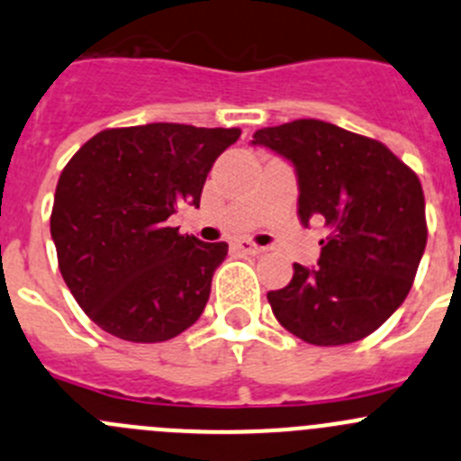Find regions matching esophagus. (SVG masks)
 <instances>
[{"instance_id": "esophagus-1", "label": "esophagus", "mask_w": 461, "mask_h": 461, "mask_svg": "<svg viewBox=\"0 0 461 461\" xmlns=\"http://www.w3.org/2000/svg\"><path fill=\"white\" fill-rule=\"evenodd\" d=\"M236 248H239L240 252H245V254H261L263 252L261 245L252 243V240H248V239H240L239 243H236Z\"/></svg>"}]
</instances>
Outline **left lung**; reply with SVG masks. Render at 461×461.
Returning a JSON list of instances; mask_svg holds the SVG:
<instances>
[{
  "label": "left lung",
  "instance_id": "left-lung-1",
  "mask_svg": "<svg viewBox=\"0 0 461 461\" xmlns=\"http://www.w3.org/2000/svg\"><path fill=\"white\" fill-rule=\"evenodd\" d=\"M297 171L299 221L324 222L315 267L294 263L267 293L279 324L308 344L358 342L385 324L412 288L428 240L417 173L385 144L317 119L254 132Z\"/></svg>",
  "mask_w": 461,
  "mask_h": 461
}]
</instances>
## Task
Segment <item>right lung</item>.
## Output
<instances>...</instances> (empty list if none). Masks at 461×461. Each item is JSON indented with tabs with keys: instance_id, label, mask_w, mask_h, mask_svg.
Segmentation results:
<instances>
[{
	"instance_id": "1",
	"label": "right lung",
	"mask_w": 461,
	"mask_h": 461,
	"mask_svg": "<svg viewBox=\"0 0 461 461\" xmlns=\"http://www.w3.org/2000/svg\"><path fill=\"white\" fill-rule=\"evenodd\" d=\"M239 128L146 123L85 141L62 168L51 212L58 267L85 315L128 342H164L195 324L227 243L168 227L200 207L207 173Z\"/></svg>"
}]
</instances>
